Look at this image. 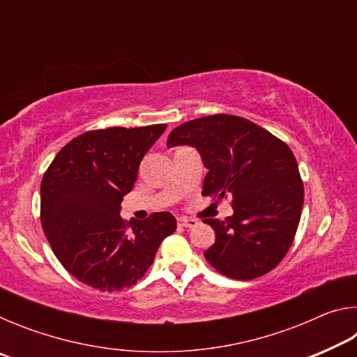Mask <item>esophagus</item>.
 <instances>
[{"label": "esophagus", "instance_id": "obj_1", "mask_svg": "<svg viewBox=\"0 0 357 357\" xmlns=\"http://www.w3.org/2000/svg\"><path fill=\"white\" fill-rule=\"evenodd\" d=\"M178 225H179V227H184V228H192V227L197 225V220L185 219V217H181V219H178Z\"/></svg>", "mask_w": 357, "mask_h": 357}]
</instances>
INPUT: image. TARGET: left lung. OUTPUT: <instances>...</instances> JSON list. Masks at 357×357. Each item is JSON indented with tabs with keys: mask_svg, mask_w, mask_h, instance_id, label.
<instances>
[{
	"mask_svg": "<svg viewBox=\"0 0 357 357\" xmlns=\"http://www.w3.org/2000/svg\"><path fill=\"white\" fill-rule=\"evenodd\" d=\"M192 146L208 174L203 195L233 197V215L204 219L215 243L204 250L220 274L252 280L279 264L299 225L304 185L293 151L271 132L233 114H213L178 126L167 146Z\"/></svg>",
	"mask_w": 357,
	"mask_h": 357,
	"instance_id": "obj_1",
	"label": "left lung"
}]
</instances>
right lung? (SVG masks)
Segmentation results:
<instances>
[{
  "mask_svg": "<svg viewBox=\"0 0 357 357\" xmlns=\"http://www.w3.org/2000/svg\"><path fill=\"white\" fill-rule=\"evenodd\" d=\"M165 124L84 132L59 151L40 184V222L66 271L100 291L129 288L176 229L170 213L146 220L121 219V202L134 189L143 155Z\"/></svg>",
  "mask_w": 357,
  "mask_h": 357,
  "instance_id": "right-lung-1",
  "label": "right lung"
}]
</instances>
